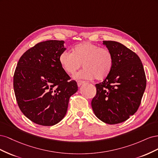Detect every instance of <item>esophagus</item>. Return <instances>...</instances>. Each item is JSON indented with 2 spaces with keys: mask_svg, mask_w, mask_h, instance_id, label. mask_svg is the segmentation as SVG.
Wrapping results in <instances>:
<instances>
[{
  "mask_svg": "<svg viewBox=\"0 0 158 158\" xmlns=\"http://www.w3.org/2000/svg\"><path fill=\"white\" fill-rule=\"evenodd\" d=\"M84 83V81H82V80H79V81H78V82H77V85H78V87H80V86H81V85H82Z\"/></svg>",
  "mask_w": 158,
  "mask_h": 158,
  "instance_id": "34e87169",
  "label": "esophagus"
}]
</instances>
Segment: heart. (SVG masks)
<instances>
[{
	"mask_svg": "<svg viewBox=\"0 0 158 158\" xmlns=\"http://www.w3.org/2000/svg\"><path fill=\"white\" fill-rule=\"evenodd\" d=\"M59 63L66 73L70 74H74L82 64L84 69L74 76L76 79L95 78L102 80L111 73L113 58L107 49L85 41L76 45L73 49V53L68 51L62 52Z\"/></svg>",
	"mask_w": 158,
	"mask_h": 158,
	"instance_id": "1",
	"label": "heart"
}]
</instances>
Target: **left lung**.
<instances>
[{"label":"left lung","mask_w":158,"mask_h":158,"mask_svg":"<svg viewBox=\"0 0 158 158\" xmlns=\"http://www.w3.org/2000/svg\"><path fill=\"white\" fill-rule=\"evenodd\" d=\"M103 44L113 55V68L102 82L95 84L96 95L91 104L99 120L114 125L137 111L146 79L141 60L135 52L117 41H103Z\"/></svg>","instance_id":"obj_1"}]
</instances>
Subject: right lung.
Returning <instances> with one entry per match:
<instances>
[{"label": "right lung", "mask_w": 158, "mask_h": 158, "mask_svg": "<svg viewBox=\"0 0 158 158\" xmlns=\"http://www.w3.org/2000/svg\"><path fill=\"white\" fill-rule=\"evenodd\" d=\"M64 41L40 42L19 59L14 75V89L21 111L32 122L52 126L66 115L69 99L77 83L62 68L59 56Z\"/></svg>", "instance_id": "obj_1"}]
</instances>
